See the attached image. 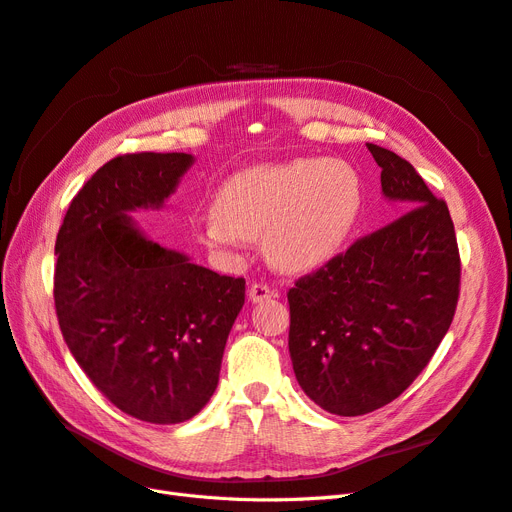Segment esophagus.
I'll list each match as a JSON object with an SVG mask.
<instances>
[{"label":"esophagus","mask_w":512,"mask_h":512,"mask_svg":"<svg viewBox=\"0 0 512 512\" xmlns=\"http://www.w3.org/2000/svg\"><path fill=\"white\" fill-rule=\"evenodd\" d=\"M273 297H277V292L271 290L267 284L254 282V284L250 286V301H252V303H262V301H269V299H273Z\"/></svg>","instance_id":"34e87169"}]
</instances>
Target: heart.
Returning a JSON list of instances; mask_svg holds the SVG:
<instances>
[{
    "mask_svg": "<svg viewBox=\"0 0 512 512\" xmlns=\"http://www.w3.org/2000/svg\"><path fill=\"white\" fill-rule=\"evenodd\" d=\"M363 179L344 160L299 158L232 175L205 220L211 245L262 239L273 265L309 271L329 262L356 226Z\"/></svg>",
    "mask_w": 512,
    "mask_h": 512,
    "instance_id": "b5f03b06",
    "label": "heart"
}]
</instances>
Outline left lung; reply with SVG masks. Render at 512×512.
I'll return each instance as SVG.
<instances>
[{"instance_id":"8db88e82","label":"left lung","mask_w":512,"mask_h":512,"mask_svg":"<svg viewBox=\"0 0 512 512\" xmlns=\"http://www.w3.org/2000/svg\"><path fill=\"white\" fill-rule=\"evenodd\" d=\"M386 198L404 215L356 239L288 290L294 376L322 410L359 416L391 404L451 327L461 260L451 213L414 166L367 143Z\"/></svg>"}]
</instances>
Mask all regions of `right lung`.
I'll return each mask as SVG.
<instances>
[{
  "mask_svg": "<svg viewBox=\"0 0 512 512\" xmlns=\"http://www.w3.org/2000/svg\"><path fill=\"white\" fill-rule=\"evenodd\" d=\"M190 153H126L72 198L55 241L61 335L96 389L138 421L183 423L220 380L243 277L198 267L149 241L128 211L160 207Z\"/></svg>",
  "mask_w": 512,
  "mask_h": 512,
  "instance_id": "1",
  "label": "right lung"
}]
</instances>
